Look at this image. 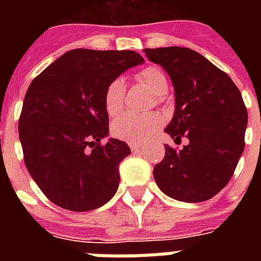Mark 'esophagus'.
Returning <instances> with one entry per match:
<instances>
[{"instance_id":"34e87169","label":"esophagus","mask_w":261,"mask_h":261,"mask_svg":"<svg viewBox=\"0 0 261 261\" xmlns=\"http://www.w3.org/2000/svg\"><path fill=\"white\" fill-rule=\"evenodd\" d=\"M130 147H131V150H133V153H138V151L142 150V146H141L139 143L131 142L130 143Z\"/></svg>"}]
</instances>
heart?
Instances as JSON below:
<instances>
[{
    "label": "heart",
    "instance_id": "1",
    "mask_svg": "<svg viewBox=\"0 0 261 261\" xmlns=\"http://www.w3.org/2000/svg\"><path fill=\"white\" fill-rule=\"evenodd\" d=\"M137 79L150 90L151 94L157 97H161L168 92L169 84L167 75L159 66H146L137 74ZM124 93H126V84L123 79H115L108 84L104 92V107L110 116H116L122 112L124 106ZM161 123L163 119L159 114L143 115V116L126 114L115 119L111 126V131L116 138L134 143L143 142L161 126Z\"/></svg>",
    "mask_w": 261,
    "mask_h": 261
}]
</instances>
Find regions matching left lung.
I'll list each match as a JSON object with an SVG mask.
<instances>
[{"label":"left lung","mask_w":261,"mask_h":261,"mask_svg":"<svg viewBox=\"0 0 261 261\" xmlns=\"http://www.w3.org/2000/svg\"><path fill=\"white\" fill-rule=\"evenodd\" d=\"M174 88V114L165 133L181 150L165 146L153 176L164 194L187 203L208 200L227 182L245 147L248 124L243 96L229 75L187 47L145 48Z\"/></svg>","instance_id":"8db88e82"}]
</instances>
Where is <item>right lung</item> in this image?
Here are the masks:
<instances>
[{
	"label": "right lung",
	"mask_w": 261,
	"mask_h": 261,
	"mask_svg": "<svg viewBox=\"0 0 261 261\" xmlns=\"http://www.w3.org/2000/svg\"><path fill=\"white\" fill-rule=\"evenodd\" d=\"M145 62L135 51L75 48L55 59L27 90L18 137L31 177L57 206L101 207L118 191L128 145L108 135L104 92L112 80Z\"/></svg>",
	"instance_id": "add662e5"
}]
</instances>
